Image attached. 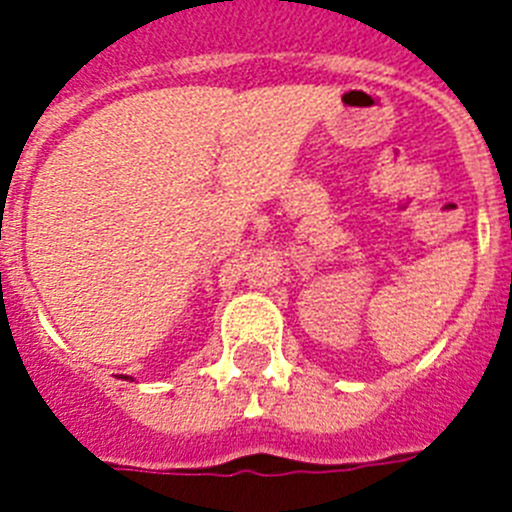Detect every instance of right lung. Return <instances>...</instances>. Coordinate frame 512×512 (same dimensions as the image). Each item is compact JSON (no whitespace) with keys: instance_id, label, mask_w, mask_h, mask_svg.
Listing matches in <instances>:
<instances>
[{"instance_id":"add662e5","label":"right lung","mask_w":512,"mask_h":512,"mask_svg":"<svg viewBox=\"0 0 512 512\" xmlns=\"http://www.w3.org/2000/svg\"><path fill=\"white\" fill-rule=\"evenodd\" d=\"M120 377H122V379H130V382H133V377H128V374H120Z\"/></svg>"}]
</instances>
